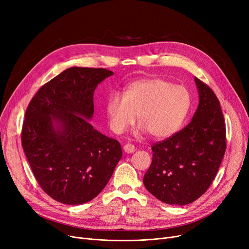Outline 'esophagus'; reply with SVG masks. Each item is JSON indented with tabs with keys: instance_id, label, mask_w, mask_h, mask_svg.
I'll return each mask as SVG.
<instances>
[{
	"instance_id": "34e87169",
	"label": "esophagus",
	"mask_w": 249,
	"mask_h": 249,
	"mask_svg": "<svg viewBox=\"0 0 249 249\" xmlns=\"http://www.w3.org/2000/svg\"><path fill=\"white\" fill-rule=\"evenodd\" d=\"M123 149H124V151H125L126 153H132V152L135 151L134 145L130 144V143H127V144H125L124 147H123Z\"/></svg>"
}]
</instances>
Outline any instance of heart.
<instances>
[{"label": "heart", "instance_id": "obj_1", "mask_svg": "<svg viewBox=\"0 0 249 249\" xmlns=\"http://www.w3.org/2000/svg\"><path fill=\"white\" fill-rule=\"evenodd\" d=\"M190 107L191 95L185 87L160 77H146L130 83L123 95L111 94L106 113L110 128L117 134L132 125L138 114L140 132L165 139L180 128Z\"/></svg>", "mask_w": 249, "mask_h": 249}]
</instances>
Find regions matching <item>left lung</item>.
Segmentation results:
<instances>
[{
  "label": "left lung",
  "instance_id": "1",
  "mask_svg": "<svg viewBox=\"0 0 249 249\" xmlns=\"http://www.w3.org/2000/svg\"><path fill=\"white\" fill-rule=\"evenodd\" d=\"M199 105L179 132L154 143L152 161L143 178L146 190L169 205L193 203L215 178L226 150V128L214 91L195 77Z\"/></svg>",
  "mask_w": 249,
  "mask_h": 249
}]
</instances>
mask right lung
Here are the masks:
<instances>
[{"instance_id": "1", "label": "right lung", "mask_w": 249, "mask_h": 249, "mask_svg": "<svg viewBox=\"0 0 249 249\" xmlns=\"http://www.w3.org/2000/svg\"><path fill=\"white\" fill-rule=\"evenodd\" d=\"M113 74L70 68L41 87L26 110L25 155L38 184L57 202L80 205L96 198L122 158L119 141L89 122L97 86Z\"/></svg>"}]
</instances>
